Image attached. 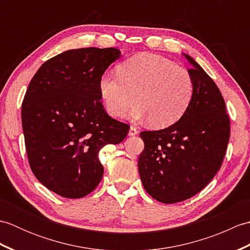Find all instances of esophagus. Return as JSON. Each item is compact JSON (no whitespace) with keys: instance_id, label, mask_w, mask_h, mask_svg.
<instances>
[{"instance_id":"esophagus-1","label":"esophagus","mask_w":250,"mask_h":250,"mask_svg":"<svg viewBox=\"0 0 250 250\" xmlns=\"http://www.w3.org/2000/svg\"><path fill=\"white\" fill-rule=\"evenodd\" d=\"M137 133H139V131H137V129L135 128V126H131L130 130H129V135L130 136H134Z\"/></svg>"}]
</instances>
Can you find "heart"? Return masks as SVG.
Masks as SVG:
<instances>
[{
  "instance_id": "b5f03b06",
  "label": "heart",
  "mask_w": 250,
  "mask_h": 250,
  "mask_svg": "<svg viewBox=\"0 0 250 250\" xmlns=\"http://www.w3.org/2000/svg\"><path fill=\"white\" fill-rule=\"evenodd\" d=\"M117 74L118 77L105 73L99 81L101 101L115 118L124 116L135 100L132 118L149 119L156 129L167 128L182 118L192 101L189 73L158 55L142 52L131 57L117 67Z\"/></svg>"
}]
</instances>
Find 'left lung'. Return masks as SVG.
<instances>
[{
    "instance_id": "8db88e82",
    "label": "left lung",
    "mask_w": 250,
    "mask_h": 250,
    "mask_svg": "<svg viewBox=\"0 0 250 250\" xmlns=\"http://www.w3.org/2000/svg\"><path fill=\"white\" fill-rule=\"evenodd\" d=\"M192 101L168 128L143 131L139 172L147 193L166 204L190 199L219 171L230 137V119L220 90L192 57Z\"/></svg>"
}]
</instances>
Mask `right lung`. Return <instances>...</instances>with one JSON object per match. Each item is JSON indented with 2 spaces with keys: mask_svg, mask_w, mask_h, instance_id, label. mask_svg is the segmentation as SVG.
Instances as JSON below:
<instances>
[{
  "mask_svg": "<svg viewBox=\"0 0 250 250\" xmlns=\"http://www.w3.org/2000/svg\"><path fill=\"white\" fill-rule=\"evenodd\" d=\"M116 48L66 50L42 65L21 107L32 172L52 192L79 199L97 188L104 168L99 151L125 139L129 125L100 102L99 81L119 59Z\"/></svg>",
  "mask_w": 250,
  "mask_h": 250,
  "instance_id": "1",
  "label": "right lung"
}]
</instances>
